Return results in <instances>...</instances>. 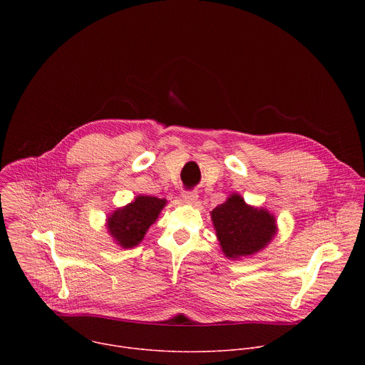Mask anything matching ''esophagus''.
<instances>
[{"label":"esophagus","instance_id":"1","mask_svg":"<svg viewBox=\"0 0 365 365\" xmlns=\"http://www.w3.org/2000/svg\"><path fill=\"white\" fill-rule=\"evenodd\" d=\"M182 197H183V200H185L186 203L193 205V203H196V200H197V193H196L195 190H185V192L182 193Z\"/></svg>","mask_w":365,"mask_h":365}]
</instances>
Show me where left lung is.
Listing matches in <instances>:
<instances>
[{
    "mask_svg": "<svg viewBox=\"0 0 365 365\" xmlns=\"http://www.w3.org/2000/svg\"><path fill=\"white\" fill-rule=\"evenodd\" d=\"M222 252L232 259L248 257L263 250L276 235V218L262 207L245 203L232 193L211 212Z\"/></svg>",
    "mask_w": 365,
    "mask_h": 365,
    "instance_id": "obj_1",
    "label": "left lung"
}]
</instances>
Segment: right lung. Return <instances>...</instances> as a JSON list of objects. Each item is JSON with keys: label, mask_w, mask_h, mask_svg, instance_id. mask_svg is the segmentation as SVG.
<instances>
[{"label": "right lung", "mask_w": 365, "mask_h": 365, "mask_svg": "<svg viewBox=\"0 0 365 365\" xmlns=\"http://www.w3.org/2000/svg\"><path fill=\"white\" fill-rule=\"evenodd\" d=\"M166 199L138 195L131 203L118 207L107 220L110 235L123 248L138 245L151 224L159 218Z\"/></svg>", "instance_id": "right-lung-1"}]
</instances>
